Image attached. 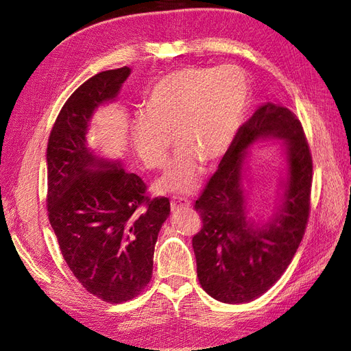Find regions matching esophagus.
<instances>
[{
    "mask_svg": "<svg viewBox=\"0 0 351 351\" xmlns=\"http://www.w3.org/2000/svg\"><path fill=\"white\" fill-rule=\"evenodd\" d=\"M190 208V200L184 199V197H174L171 200V212L173 214H178V212H182L184 209Z\"/></svg>",
    "mask_w": 351,
    "mask_h": 351,
    "instance_id": "1",
    "label": "esophagus"
}]
</instances>
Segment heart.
Listing matches in <instances>:
<instances>
[{"label":"heart","instance_id":"heart-1","mask_svg":"<svg viewBox=\"0 0 351 351\" xmlns=\"http://www.w3.org/2000/svg\"><path fill=\"white\" fill-rule=\"evenodd\" d=\"M249 84L236 66L184 67L159 79L147 95L146 110L132 115L130 141L151 167L165 162L173 133L178 151L158 182L164 192L192 193L202 161H217L234 143L246 111Z\"/></svg>","mask_w":351,"mask_h":351}]
</instances>
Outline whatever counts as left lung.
Masks as SVG:
<instances>
[{"instance_id": "left-lung-1", "label": "left lung", "mask_w": 351, "mask_h": 351, "mask_svg": "<svg viewBox=\"0 0 351 351\" xmlns=\"http://www.w3.org/2000/svg\"><path fill=\"white\" fill-rule=\"evenodd\" d=\"M280 145L285 169L273 215L252 216L247 159L256 143ZM312 156L295 114L265 102L244 123L196 200L204 227L193 237L199 282L215 300L236 304L258 299L280 280L303 239L309 217Z\"/></svg>"}]
</instances>
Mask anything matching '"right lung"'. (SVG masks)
Listing matches in <instances>:
<instances>
[{
	"label": "right lung",
	"instance_id": "obj_1",
	"mask_svg": "<svg viewBox=\"0 0 351 351\" xmlns=\"http://www.w3.org/2000/svg\"><path fill=\"white\" fill-rule=\"evenodd\" d=\"M132 69L95 74L61 108L47 149L48 217L74 277L104 302L123 303L151 281L167 197L147 199L121 159L89 146L95 112L114 102Z\"/></svg>",
	"mask_w": 351,
	"mask_h": 351
}]
</instances>
